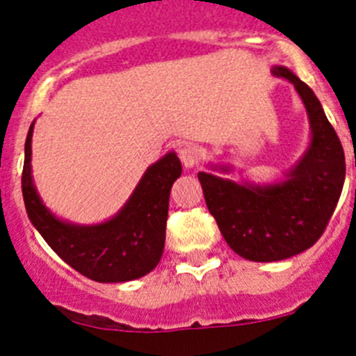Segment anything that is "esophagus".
Wrapping results in <instances>:
<instances>
[{
	"label": "esophagus",
	"mask_w": 356,
	"mask_h": 356,
	"mask_svg": "<svg viewBox=\"0 0 356 356\" xmlns=\"http://www.w3.org/2000/svg\"><path fill=\"white\" fill-rule=\"evenodd\" d=\"M201 156H203V153H201V147L196 146V144H187V146H184L180 149V159L187 169L197 165L201 160Z\"/></svg>",
	"instance_id": "1"
}]
</instances>
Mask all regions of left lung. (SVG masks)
I'll use <instances>...</instances> for the list:
<instances>
[{
  "label": "left lung",
  "instance_id": "left-lung-1",
  "mask_svg": "<svg viewBox=\"0 0 356 356\" xmlns=\"http://www.w3.org/2000/svg\"><path fill=\"white\" fill-rule=\"evenodd\" d=\"M307 106L312 143L282 184L253 187L197 172L207 207L228 246L242 259L276 262L312 248L325 234L346 178L344 149L314 90L285 67Z\"/></svg>",
  "mask_w": 356,
  "mask_h": 356
}]
</instances>
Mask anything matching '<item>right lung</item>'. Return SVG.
Instances as JSON below:
<instances>
[{"mask_svg":"<svg viewBox=\"0 0 356 356\" xmlns=\"http://www.w3.org/2000/svg\"><path fill=\"white\" fill-rule=\"evenodd\" d=\"M31 134L24 144L23 197L31 225L39 229L65 264L80 275L102 282L118 284L147 275L160 262L165 242V221L169 193L181 175L180 159L175 153L153 163L135 193L110 221L94 226H76L56 219L42 205L31 181Z\"/></svg>","mask_w":356,"mask_h":356,"instance_id":"1","label":"right lung"}]
</instances>
